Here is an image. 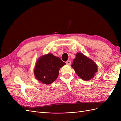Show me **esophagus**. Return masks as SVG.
Here are the masks:
<instances>
[{
  "mask_svg": "<svg viewBox=\"0 0 121 121\" xmlns=\"http://www.w3.org/2000/svg\"><path fill=\"white\" fill-rule=\"evenodd\" d=\"M65 63L68 65H70L71 64V61L70 60H67L66 62H65Z\"/></svg>",
  "mask_w": 121,
  "mask_h": 121,
  "instance_id": "obj_1",
  "label": "esophagus"
}]
</instances>
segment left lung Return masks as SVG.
Instances as JSON below:
<instances>
[{"label": "left lung", "mask_w": 121, "mask_h": 121, "mask_svg": "<svg viewBox=\"0 0 121 121\" xmlns=\"http://www.w3.org/2000/svg\"><path fill=\"white\" fill-rule=\"evenodd\" d=\"M72 67L79 77L85 81H88L93 78L94 74L97 72L96 64L81 53H77Z\"/></svg>", "instance_id": "left-lung-1"}]
</instances>
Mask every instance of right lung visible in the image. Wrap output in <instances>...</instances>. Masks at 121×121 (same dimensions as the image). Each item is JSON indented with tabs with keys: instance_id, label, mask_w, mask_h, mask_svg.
Masks as SVG:
<instances>
[{
	"instance_id": "obj_1",
	"label": "right lung",
	"mask_w": 121,
	"mask_h": 121,
	"mask_svg": "<svg viewBox=\"0 0 121 121\" xmlns=\"http://www.w3.org/2000/svg\"><path fill=\"white\" fill-rule=\"evenodd\" d=\"M65 64L60 58L48 53L40 57L36 64L34 75L38 81L49 84L56 79L60 68Z\"/></svg>"
}]
</instances>
